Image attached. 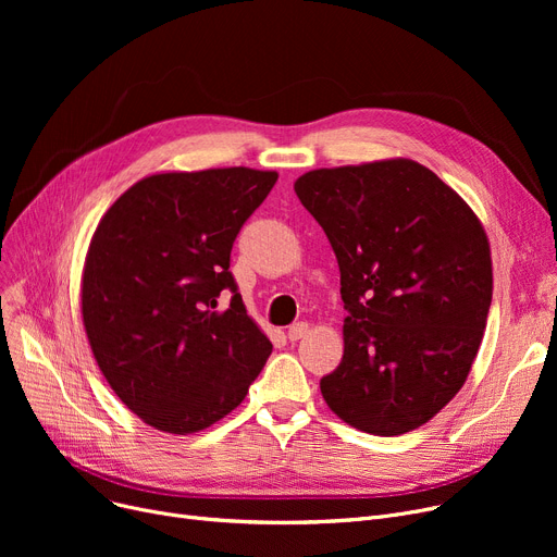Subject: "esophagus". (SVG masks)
<instances>
[{
  "instance_id": "obj_1",
  "label": "esophagus",
  "mask_w": 557,
  "mask_h": 557,
  "mask_svg": "<svg viewBox=\"0 0 557 557\" xmlns=\"http://www.w3.org/2000/svg\"><path fill=\"white\" fill-rule=\"evenodd\" d=\"M307 332H309V325H307V323H296V325L288 327L286 336H288V341H300Z\"/></svg>"
}]
</instances>
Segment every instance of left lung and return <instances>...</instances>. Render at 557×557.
<instances>
[{"instance_id": "left-lung-1", "label": "left lung", "mask_w": 557, "mask_h": 557, "mask_svg": "<svg viewBox=\"0 0 557 557\" xmlns=\"http://www.w3.org/2000/svg\"><path fill=\"white\" fill-rule=\"evenodd\" d=\"M341 269L345 352L320 379L332 411L372 435L429 422L465 384L492 302L485 230L413 160L315 169L294 185Z\"/></svg>"}]
</instances>
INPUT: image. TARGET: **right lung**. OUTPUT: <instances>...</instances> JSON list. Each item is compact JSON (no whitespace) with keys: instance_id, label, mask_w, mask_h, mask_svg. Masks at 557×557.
I'll return each mask as SVG.
<instances>
[{"instance_id":"obj_1","label":"right lung","mask_w":557,"mask_h":557,"mask_svg":"<svg viewBox=\"0 0 557 557\" xmlns=\"http://www.w3.org/2000/svg\"><path fill=\"white\" fill-rule=\"evenodd\" d=\"M275 183V171L246 166L158 173L101 219L83 325L110 388L146 424L181 435L212 426L267 363L273 345L246 313L230 252Z\"/></svg>"}]
</instances>
